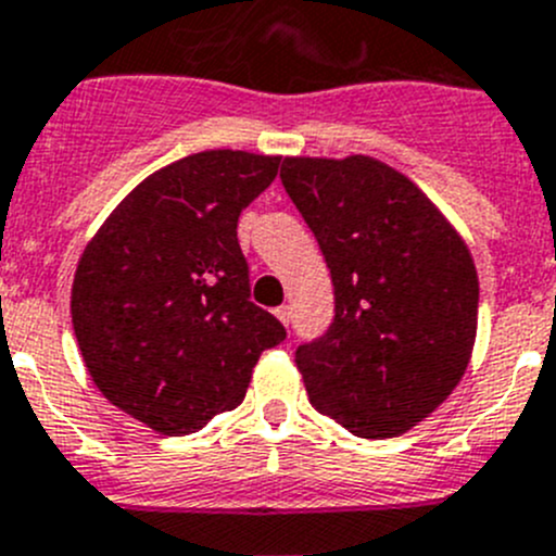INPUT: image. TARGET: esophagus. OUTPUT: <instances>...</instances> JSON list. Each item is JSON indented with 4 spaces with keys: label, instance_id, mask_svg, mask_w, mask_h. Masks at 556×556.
<instances>
[{
    "label": "esophagus",
    "instance_id": "obj_1",
    "mask_svg": "<svg viewBox=\"0 0 556 556\" xmlns=\"http://www.w3.org/2000/svg\"><path fill=\"white\" fill-rule=\"evenodd\" d=\"M274 315H277L285 326H290V306H277V309H274Z\"/></svg>",
    "mask_w": 556,
    "mask_h": 556
}]
</instances>
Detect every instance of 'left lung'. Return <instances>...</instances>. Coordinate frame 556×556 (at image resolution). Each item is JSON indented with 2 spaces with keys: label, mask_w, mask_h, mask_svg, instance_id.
Listing matches in <instances>:
<instances>
[{
  "label": "left lung",
  "mask_w": 556,
  "mask_h": 556,
  "mask_svg": "<svg viewBox=\"0 0 556 556\" xmlns=\"http://www.w3.org/2000/svg\"><path fill=\"white\" fill-rule=\"evenodd\" d=\"M279 179L333 282L331 326L295 350L309 404L355 438H396L438 409L470 364V250L438 206L380 160L285 157Z\"/></svg>",
  "instance_id": "1"
}]
</instances>
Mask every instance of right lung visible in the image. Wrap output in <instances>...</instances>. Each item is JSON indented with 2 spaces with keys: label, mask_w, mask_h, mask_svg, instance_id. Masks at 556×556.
I'll use <instances>...</instances> for the list:
<instances>
[{
  "label": "right lung",
  "mask_w": 556,
  "mask_h": 556,
  "mask_svg": "<svg viewBox=\"0 0 556 556\" xmlns=\"http://www.w3.org/2000/svg\"><path fill=\"white\" fill-rule=\"evenodd\" d=\"M279 157L190 154L135 187L86 244L73 282L75 339L102 396L181 438L244 402L285 326L250 301L239 217Z\"/></svg>",
  "instance_id": "right-lung-1"
}]
</instances>
